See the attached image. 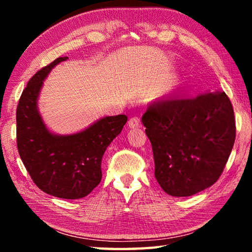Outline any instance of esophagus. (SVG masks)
Instances as JSON below:
<instances>
[{
	"label": "esophagus",
	"instance_id": "1",
	"mask_svg": "<svg viewBox=\"0 0 252 252\" xmlns=\"http://www.w3.org/2000/svg\"><path fill=\"white\" fill-rule=\"evenodd\" d=\"M141 121L139 118H131L129 120V127L130 129H136V127H141Z\"/></svg>",
	"mask_w": 252,
	"mask_h": 252
}]
</instances>
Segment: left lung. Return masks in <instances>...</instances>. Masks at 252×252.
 <instances>
[{
	"label": "left lung",
	"mask_w": 252,
	"mask_h": 252,
	"mask_svg": "<svg viewBox=\"0 0 252 252\" xmlns=\"http://www.w3.org/2000/svg\"><path fill=\"white\" fill-rule=\"evenodd\" d=\"M142 123L152 144L155 176L165 193L189 197L218 180L236 139L233 109L224 92L158 102Z\"/></svg>",
	"instance_id": "1"
}]
</instances>
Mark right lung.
Returning <instances> with one entry per match:
<instances>
[{
  "label": "right lung",
  "instance_id": "obj_1",
  "mask_svg": "<svg viewBox=\"0 0 252 252\" xmlns=\"http://www.w3.org/2000/svg\"><path fill=\"white\" fill-rule=\"evenodd\" d=\"M67 59L58 58L29 81L16 109V141L21 160L43 192L81 199L100 183L102 157L127 118L125 114L103 117L71 134L51 131L39 110L40 93L53 67Z\"/></svg>",
  "mask_w": 252,
  "mask_h": 252
}]
</instances>
